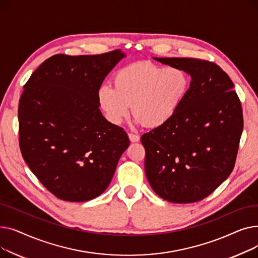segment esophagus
Returning <instances> with one entry per match:
<instances>
[{"label":"esophagus","mask_w":258,"mask_h":258,"mask_svg":"<svg viewBox=\"0 0 258 258\" xmlns=\"http://www.w3.org/2000/svg\"><path fill=\"white\" fill-rule=\"evenodd\" d=\"M128 138L132 142H138L140 140V137L138 136V135L136 134H133V133H130L128 134Z\"/></svg>","instance_id":"esophagus-1"}]
</instances>
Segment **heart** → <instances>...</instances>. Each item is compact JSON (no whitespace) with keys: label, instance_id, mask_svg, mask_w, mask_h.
Wrapping results in <instances>:
<instances>
[{"label":"heart","instance_id":"b5f03b06","mask_svg":"<svg viewBox=\"0 0 258 258\" xmlns=\"http://www.w3.org/2000/svg\"><path fill=\"white\" fill-rule=\"evenodd\" d=\"M114 88L103 85L98 101L106 117L120 123L130 112L146 127L165 124L178 111L190 86L188 74L178 67L137 62L118 70Z\"/></svg>","mask_w":258,"mask_h":258}]
</instances>
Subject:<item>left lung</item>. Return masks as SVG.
<instances>
[{"label":"left lung","instance_id":"1","mask_svg":"<svg viewBox=\"0 0 258 258\" xmlns=\"http://www.w3.org/2000/svg\"><path fill=\"white\" fill-rule=\"evenodd\" d=\"M190 74L178 111L165 124L141 136L145 173L154 191L179 204L211 195L234 168L243 127L233 83L213 61L155 57Z\"/></svg>","mask_w":258,"mask_h":258}]
</instances>
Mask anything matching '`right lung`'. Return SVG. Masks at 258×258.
Segmentation results:
<instances>
[{"label": "right lung", "mask_w": 258, "mask_h": 258, "mask_svg": "<svg viewBox=\"0 0 258 258\" xmlns=\"http://www.w3.org/2000/svg\"><path fill=\"white\" fill-rule=\"evenodd\" d=\"M123 56L119 49L96 55L56 54L24 86L18 112L22 156L62 201L100 196L130 145L126 132L102 116L98 101L103 79Z\"/></svg>", "instance_id": "add662e5"}]
</instances>
